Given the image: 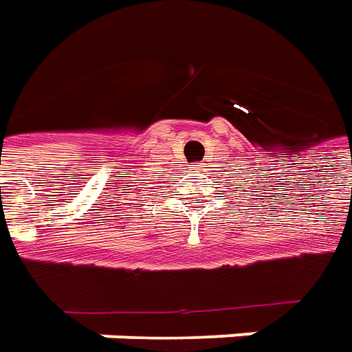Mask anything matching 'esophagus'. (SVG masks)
<instances>
[{
    "mask_svg": "<svg viewBox=\"0 0 352 352\" xmlns=\"http://www.w3.org/2000/svg\"><path fill=\"white\" fill-rule=\"evenodd\" d=\"M191 170H193V172H203V162H195V164H191Z\"/></svg>",
    "mask_w": 352,
    "mask_h": 352,
    "instance_id": "1",
    "label": "esophagus"
}]
</instances>
